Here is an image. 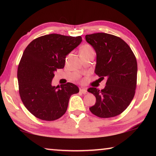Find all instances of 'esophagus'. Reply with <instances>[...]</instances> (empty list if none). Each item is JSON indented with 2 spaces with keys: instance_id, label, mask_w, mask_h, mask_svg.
I'll return each instance as SVG.
<instances>
[{
  "instance_id": "obj_1",
  "label": "esophagus",
  "mask_w": 156,
  "mask_h": 156,
  "mask_svg": "<svg viewBox=\"0 0 156 156\" xmlns=\"http://www.w3.org/2000/svg\"><path fill=\"white\" fill-rule=\"evenodd\" d=\"M80 91L83 94H87V89L85 88H83V87L80 88Z\"/></svg>"
}]
</instances>
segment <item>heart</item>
I'll use <instances>...</instances> for the list:
<instances>
[{
	"label": "heart",
	"instance_id": "b5f03b06",
	"mask_svg": "<svg viewBox=\"0 0 156 156\" xmlns=\"http://www.w3.org/2000/svg\"><path fill=\"white\" fill-rule=\"evenodd\" d=\"M91 51H94L93 49H92L90 46L88 45V44L83 46L80 49V53H87Z\"/></svg>",
	"mask_w": 156,
	"mask_h": 156
}]
</instances>
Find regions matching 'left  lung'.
Instances as JSON below:
<instances>
[{
  "label": "left lung",
  "mask_w": 156,
  "mask_h": 156,
  "mask_svg": "<svg viewBox=\"0 0 156 156\" xmlns=\"http://www.w3.org/2000/svg\"><path fill=\"white\" fill-rule=\"evenodd\" d=\"M85 39L96 53L95 73L107 78L101 91L94 87L87 89L96 98L89 110L100 118L114 117L127 108L135 95L138 72L136 56L122 39L112 34H89Z\"/></svg>",
  "instance_id": "obj_1"
}]
</instances>
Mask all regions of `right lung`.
<instances>
[{
  "instance_id": "obj_1",
  "label": "right lung",
  "mask_w": 156,
  "mask_h": 156,
  "mask_svg": "<svg viewBox=\"0 0 156 156\" xmlns=\"http://www.w3.org/2000/svg\"><path fill=\"white\" fill-rule=\"evenodd\" d=\"M82 42L81 36L57 34L34 39L26 47L18 67L19 94L31 114L43 120L60 118L67 109L69 100L79 89L67 83L52 86L58 69L65 67L66 56Z\"/></svg>"
}]
</instances>
